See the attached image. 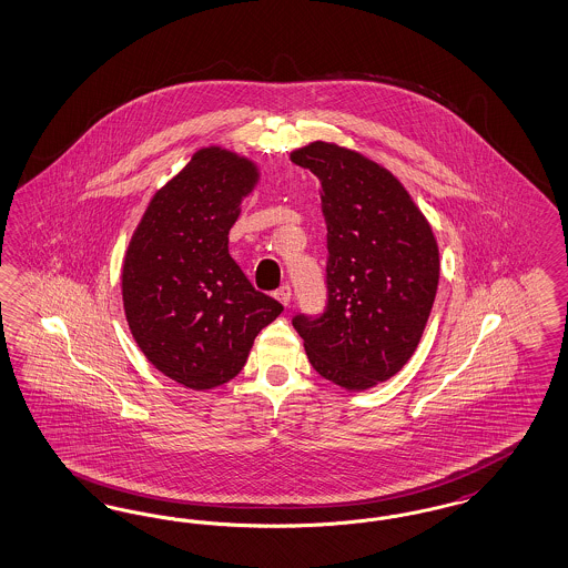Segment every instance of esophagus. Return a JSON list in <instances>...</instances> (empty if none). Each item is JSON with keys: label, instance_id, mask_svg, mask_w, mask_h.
<instances>
[{"label": "esophagus", "instance_id": "34e87169", "mask_svg": "<svg viewBox=\"0 0 568 568\" xmlns=\"http://www.w3.org/2000/svg\"><path fill=\"white\" fill-rule=\"evenodd\" d=\"M274 297H276L283 306H290V302H292V287H290V285H281V287L274 292Z\"/></svg>", "mask_w": 568, "mask_h": 568}]
</instances>
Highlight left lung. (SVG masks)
<instances>
[{
	"mask_svg": "<svg viewBox=\"0 0 568 568\" xmlns=\"http://www.w3.org/2000/svg\"><path fill=\"white\" fill-rule=\"evenodd\" d=\"M321 182L327 224V306L294 317L325 381L365 390L395 376L423 338L439 281L432 226L402 182L364 154L327 141L292 154Z\"/></svg>",
	"mask_w": 568,
	"mask_h": 568,
	"instance_id": "1",
	"label": "left lung"
}]
</instances>
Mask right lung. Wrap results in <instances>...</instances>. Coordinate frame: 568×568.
<instances>
[{
	"label": "right lung",
	"mask_w": 568,
	"mask_h": 568,
	"mask_svg": "<svg viewBox=\"0 0 568 568\" xmlns=\"http://www.w3.org/2000/svg\"><path fill=\"white\" fill-rule=\"evenodd\" d=\"M257 180L250 159L220 145L199 150L152 196L124 255L122 302L136 346L194 390L232 381L283 311L227 253V232Z\"/></svg>",
	"instance_id": "obj_1"
}]
</instances>
